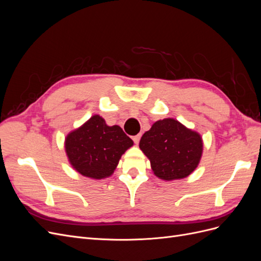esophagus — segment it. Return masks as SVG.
<instances>
[{"label":"esophagus","mask_w":261,"mask_h":261,"mask_svg":"<svg viewBox=\"0 0 261 261\" xmlns=\"http://www.w3.org/2000/svg\"><path fill=\"white\" fill-rule=\"evenodd\" d=\"M140 137H141V135L140 134H138V135H136V136H134L133 137V140H134V143H135L136 145L139 143V140H140Z\"/></svg>","instance_id":"34e87169"}]
</instances>
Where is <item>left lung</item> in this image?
<instances>
[{
  "label": "left lung",
  "mask_w": 261,
  "mask_h": 261,
  "mask_svg": "<svg viewBox=\"0 0 261 261\" xmlns=\"http://www.w3.org/2000/svg\"><path fill=\"white\" fill-rule=\"evenodd\" d=\"M139 148L148 156L154 174L172 180L188 176L197 168L202 153V140L198 133L173 118H164L144 134Z\"/></svg>",
  "instance_id": "obj_1"
}]
</instances>
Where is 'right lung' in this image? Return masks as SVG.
<instances>
[{
    "instance_id": "right-lung-1",
    "label": "right lung",
    "mask_w": 261,
    "mask_h": 261,
    "mask_svg": "<svg viewBox=\"0 0 261 261\" xmlns=\"http://www.w3.org/2000/svg\"><path fill=\"white\" fill-rule=\"evenodd\" d=\"M133 144L120 126H108L101 116L93 115L82 127L68 134L65 150L77 172L100 179L112 174L120 158Z\"/></svg>"
}]
</instances>
